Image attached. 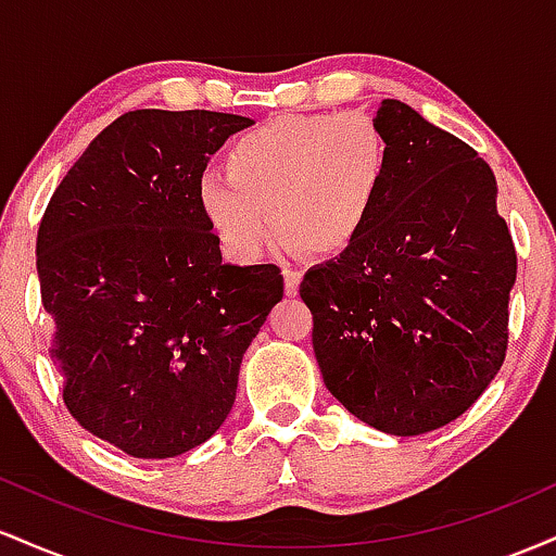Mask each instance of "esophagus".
Returning <instances> with one entry per match:
<instances>
[{
	"mask_svg": "<svg viewBox=\"0 0 556 556\" xmlns=\"http://www.w3.org/2000/svg\"><path fill=\"white\" fill-rule=\"evenodd\" d=\"M285 292L287 295H295L298 287H300V279H303V271L295 269V266H285Z\"/></svg>",
	"mask_w": 556,
	"mask_h": 556,
	"instance_id": "34e87169",
	"label": "esophagus"
}]
</instances>
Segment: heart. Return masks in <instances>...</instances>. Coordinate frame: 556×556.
<instances>
[{"mask_svg": "<svg viewBox=\"0 0 556 556\" xmlns=\"http://www.w3.org/2000/svg\"><path fill=\"white\" fill-rule=\"evenodd\" d=\"M225 170L195 185V208L219 248L253 264L279 238L337 256L363 238L392 175V146L368 114L277 117L227 146Z\"/></svg>", "mask_w": 556, "mask_h": 556, "instance_id": "heart-1", "label": "heart"}]
</instances>
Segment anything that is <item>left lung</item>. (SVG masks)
Returning a JSON list of instances; mask_svg holds the SVG:
<instances>
[{
	"label": "left lung",
	"instance_id": "obj_1",
	"mask_svg": "<svg viewBox=\"0 0 556 556\" xmlns=\"http://www.w3.org/2000/svg\"><path fill=\"white\" fill-rule=\"evenodd\" d=\"M376 123L392 175L363 238L300 282L324 384L363 424L418 437L463 416L502 368L518 274L481 156L397 99Z\"/></svg>",
	"mask_w": 556,
	"mask_h": 556
}]
</instances>
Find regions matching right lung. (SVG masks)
<instances>
[{
	"label": "right lung",
	"mask_w": 556,
	"mask_h": 556,
	"mask_svg": "<svg viewBox=\"0 0 556 556\" xmlns=\"http://www.w3.org/2000/svg\"><path fill=\"white\" fill-rule=\"evenodd\" d=\"M240 114L136 110L96 136L36 240L67 410L130 457L203 444L235 405L240 363L282 300L274 264H222L195 208L208 156Z\"/></svg>",
	"instance_id": "right-lung-1"
}]
</instances>
